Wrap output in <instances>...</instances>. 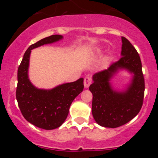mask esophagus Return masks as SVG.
<instances>
[{
	"label": "esophagus",
	"instance_id": "esophagus-1",
	"mask_svg": "<svg viewBox=\"0 0 158 158\" xmlns=\"http://www.w3.org/2000/svg\"><path fill=\"white\" fill-rule=\"evenodd\" d=\"M84 86L85 87V88H88L89 85H91V83H92V79H91L90 76H85V78H84Z\"/></svg>",
	"mask_w": 158,
	"mask_h": 158
}]
</instances>
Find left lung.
<instances>
[{
  "label": "left lung",
  "instance_id": "1",
  "mask_svg": "<svg viewBox=\"0 0 158 158\" xmlns=\"http://www.w3.org/2000/svg\"><path fill=\"white\" fill-rule=\"evenodd\" d=\"M122 57L107 69L95 73L89 86L92 93V112L95 122L106 128H118L128 123L139 113L144 96V78L141 58L128 40L122 36ZM134 73L132 84L124 93L114 91L109 84L118 69Z\"/></svg>",
  "mask_w": 158,
  "mask_h": 158
}]
</instances>
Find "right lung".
Instances as JSON below:
<instances>
[{
  "label": "right lung",
  "mask_w": 158,
  "mask_h": 158,
  "mask_svg": "<svg viewBox=\"0 0 158 158\" xmlns=\"http://www.w3.org/2000/svg\"><path fill=\"white\" fill-rule=\"evenodd\" d=\"M62 38L61 35H52L30 46L17 70L16 98L20 111L27 122L46 130L61 126L67 118L72 102L84 88L82 78L51 90L36 89L28 79L31 49L44 44H52Z\"/></svg>",
  "instance_id": "obj_1"
}]
</instances>
